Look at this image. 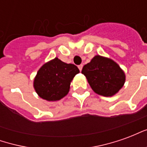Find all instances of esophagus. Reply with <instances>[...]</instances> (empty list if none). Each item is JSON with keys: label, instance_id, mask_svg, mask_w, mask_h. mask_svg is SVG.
<instances>
[{"label": "esophagus", "instance_id": "esophagus-1", "mask_svg": "<svg viewBox=\"0 0 147 147\" xmlns=\"http://www.w3.org/2000/svg\"><path fill=\"white\" fill-rule=\"evenodd\" d=\"M78 67H79V69H80V71H82V68H83V64H80V65H79Z\"/></svg>", "mask_w": 147, "mask_h": 147}]
</instances>
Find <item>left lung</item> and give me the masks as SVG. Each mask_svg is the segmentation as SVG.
<instances>
[{"label":"left lung","instance_id":"obj_1","mask_svg":"<svg viewBox=\"0 0 147 147\" xmlns=\"http://www.w3.org/2000/svg\"><path fill=\"white\" fill-rule=\"evenodd\" d=\"M82 73L93 90L105 97L117 94L125 82V75L120 66L113 60L99 55L83 66Z\"/></svg>","mask_w":147,"mask_h":147}]
</instances>
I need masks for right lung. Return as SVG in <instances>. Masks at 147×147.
Returning a JSON list of instances; mask_svg holds the SVG:
<instances>
[{
    "instance_id": "1",
    "label": "right lung",
    "mask_w": 147,
    "mask_h": 147,
    "mask_svg": "<svg viewBox=\"0 0 147 147\" xmlns=\"http://www.w3.org/2000/svg\"><path fill=\"white\" fill-rule=\"evenodd\" d=\"M79 72L75 64H66L56 57L39 69L34 87L42 98L58 101L68 93L71 80Z\"/></svg>"
}]
</instances>
